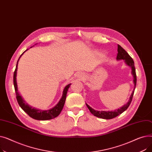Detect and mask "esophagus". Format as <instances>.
I'll return each mask as SVG.
<instances>
[{
  "mask_svg": "<svg viewBox=\"0 0 152 152\" xmlns=\"http://www.w3.org/2000/svg\"><path fill=\"white\" fill-rule=\"evenodd\" d=\"M84 75L82 73H79L77 74V77H78V78H79L80 79H83L84 77Z\"/></svg>",
  "mask_w": 152,
  "mask_h": 152,
  "instance_id": "esophagus-1",
  "label": "esophagus"
}]
</instances>
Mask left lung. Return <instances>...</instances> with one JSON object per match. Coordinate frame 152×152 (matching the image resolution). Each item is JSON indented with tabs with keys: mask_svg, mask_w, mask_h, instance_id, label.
Returning a JSON list of instances; mask_svg holds the SVG:
<instances>
[{
	"mask_svg": "<svg viewBox=\"0 0 152 152\" xmlns=\"http://www.w3.org/2000/svg\"><path fill=\"white\" fill-rule=\"evenodd\" d=\"M117 60H125V62L127 65H129L130 67H131L132 69V75H133L134 77V90L133 92L131 95V97L129 98V100L126 104H125L124 106H123L121 108H118L116 110L114 111H96L94 109H92L91 107H90L86 103L87 108H89V111H91V113L94 115V116H97L98 118H100L102 119H110L114 118L122 113H123L125 110H126L128 108L131 104V103L132 100V97L134 95V90L135 89V87H136V83H137V77H136V73H135V68L134 66V62L132 60V58L131 57V56L127 53V52L123 49V47H121V45H119L118 44V54H117V57H116Z\"/></svg>",
	"mask_w": 152,
	"mask_h": 152,
	"instance_id": "1",
	"label": "left lung"
}]
</instances>
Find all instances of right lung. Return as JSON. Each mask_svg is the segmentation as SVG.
<instances>
[{
    "label": "right lung",
    "mask_w": 152,
    "mask_h": 152,
    "mask_svg": "<svg viewBox=\"0 0 152 152\" xmlns=\"http://www.w3.org/2000/svg\"><path fill=\"white\" fill-rule=\"evenodd\" d=\"M23 53L21 55V56L23 54ZM21 56L20 57V58L21 57ZM20 58H19V59H20ZM19 59H18V60H19ZM18 60L17 61V66H16V68L14 71V74H13V85H14L15 91V93H16V98H17V102L18 103L19 105L20 106V107L24 111H25L30 117H31L33 119H37V120H49V119H51L57 117L61 113V111L63 108L64 104H65V102L66 100V94H67L69 87H70V85L71 84H68L65 87V89H64V90H63V95H62V97H61L60 100L58 103V104L55 107H53V108L49 110H44H44H40L34 108H32L31 107H29L28 104H26V103L25 102V101L23 100L22 97H21V95H20L19 93L18 92L16 76H17V66H18Z\"/></svg>",
    "instance_id": "obj_1"
}]
</instances>
